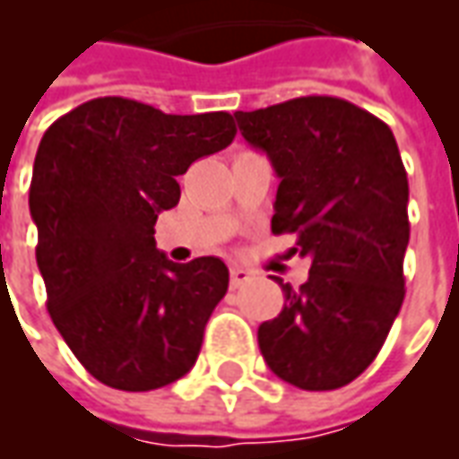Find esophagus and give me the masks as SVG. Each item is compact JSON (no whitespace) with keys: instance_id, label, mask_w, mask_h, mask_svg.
I'll return each instance as SVG.
<instances>
[{"instance_id":"obj_1","label":"esophagus","mask_w":459,"mask_h":459,"mask_svg":"<svg viewBox=\"0 0 459 459\" xmlns=\"http://www.w3.org/2000/svg\"><path fill=\"white\" fill-rule=\"evenodd\" d=\"M250 278H253V275H250L246 268H240V265H233V268H230V288H240V285H246Z\"/></svg>"}]
</instances>
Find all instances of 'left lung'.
<instances>
[{"instance_id":"obj_1","label":"left lung","mask_w":459,"mask_h":459,"mask_svg":"<svg viewBox=\"0 0 459 459\" xmlns=\"http://www.w3.org/2000/svg\"><path fill=\"white\" fill-rule=\"evenodd\" d=\"M280 177L273 233L309 255L299 290L258 329L273 374L305 391L351 384L374 361L405 298L408 177L391 127L359 105L305 95L236 113Z\"/></svg>"}]
</instances>
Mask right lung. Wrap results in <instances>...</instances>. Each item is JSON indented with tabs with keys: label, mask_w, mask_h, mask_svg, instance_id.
<instances>
[{
	"label": "right lung",
	"mask_w": 459,
	"mask_h": 459,
	"mask_svg": "<svg viewBox=\"0 0 459 459\" xmlns=\"http://www.w3.org/2000/svg\"><path fill=\"white\" fill-rule=\"evenodd\" d=\"M229 113L167 115L95 98L44 132L29 186L46 307L85 371L120 391H152L196 364L229 290L223 260L171 263L154 243L177 177L229 147Z\"/></svg>",
	"instance_id": "right-lung-1"
}]
</instances>
